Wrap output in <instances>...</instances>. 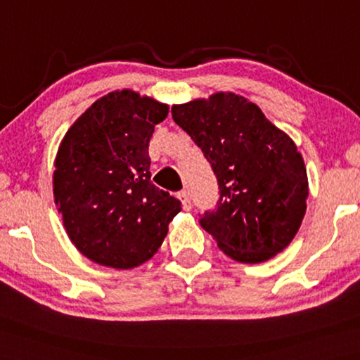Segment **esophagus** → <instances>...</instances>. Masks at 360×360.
<instances>
[{"mask_svg": "<svg viewBox=\"0 0 360 360\" xmlns=\"http://www.w3.org/2000/svg\"><path fill=\"white\" fill-rule=\"evenodd\" d=\"M179 200L182 202V207H184V210H191L192 208V202H191V195H189V191L187 189H182L179 194Z\"/></svg>", "mask_w": 360, "mask_h": 360, "instance_id": "esophagus-1", "label": "esophagus"}]
</instances>
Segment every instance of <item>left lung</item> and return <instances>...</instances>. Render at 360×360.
<instances>
[{
	"label": "left lung",
	"instance_id": "obj_1",
	"mask_svg": "<svg viewBox=\"0 0 360 360\" xmlns=\"http://www.w3.org/2000/svg\"><path fill=\"white\" fill-rule=\"evenodd\" d=\"M171 115L217 174V208L202 214L200 226L218 248L243 264L266 262L286 249L309 197L307 171L292 139L231 92L174 105Z\"/></svg>",
	"mask_w": 360,
	"mask_h": 360
}]
</instances>
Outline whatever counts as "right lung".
Masks as SVG:
<instances>
[{
	"instance_id": "1",
	"label": "right lung",
	"mask_w": 360,
	"mask_h": 360,
	"mask_svg": "<svg viewBox=\"0 0 360 360\" xmlns=\"http://www.w3.org/2000/svg\"><path fill=\"white\" fill-rule=\"evenodd\" d=\"M168 105L116 90L61 141L53 195L69 239L95 264L129 270L157 254L181 202L150 181L148 142Z\"/></svg>"
}]
</instances>
